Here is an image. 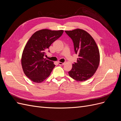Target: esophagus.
Here are the masks:
<instances>
[{"label":"esophagus","instance_id":"obj_1","mask_svg":"<svg viewBox=\"0 0 121 121\" xmlns=\"http://www.w3.org/2000/svg\"><path fill=\"white\" fill-rule=\"evenodd\" d=\"M58 64H59L60 65H64L65 63H61V62L58 61Z\"/></svg>","mask_w":121,"mask_h":121}]
</instances>
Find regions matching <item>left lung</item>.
<instances>
[{
  "label": "left lung",
  "instance_id": "8db88e82",
  "mask_svg": "<svg viewBox=\"0 0 121 121\" xmlns=\"http://www.w3.org/2000/svg\"><path fill=\"white\" fill-rule=\"evenodd\" d=\"M74 44V51L78 54L76 63L68 72L71 78L77 81H84L90 78L98 67L99 52L91 36L82 29L65 31Z\"/></svg>",
  "mask_w": 121,
  "mask_h": 121
}]
</instances>
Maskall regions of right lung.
I'll use <instances>...</instances> for the list:
<instances>
[{"mask_svg": "<svg viewBox=\"0 0 121 121\" xmlns=\"http://www.w3.org/2000/svg\"><path fill=\"white\" fill-rule=\"evenodd\" d=\"M63 32L43 29L36 32L29 39L23 50L22 65L26 76L33 82L43 81L56 66L53 61L44 59V56L46 50Z\"/></svg>", "mask_w": 121, "mask_h": 121, "instance_id": "add662e5", "label": "right lung"}]
</instances>
